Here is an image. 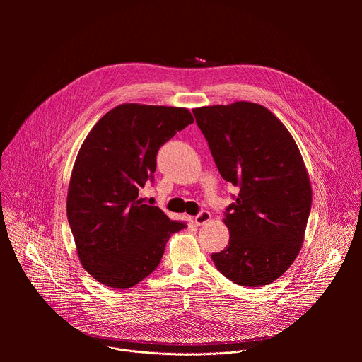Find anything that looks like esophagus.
<instances>
[{"label":"esophagus","mask_w":362,"mask_h":362,"mask_svg":"<svg viewBox=\"0 0 362 362\" xmlns=\"http://www.w3.org/2000/svg\"><path fill=\"white\" fill-rule=\"evenodd\" d=\"M212 219V215L208 212V211H202L199 215L194 216V223L197 226H202V225H206L209 221Z\"/></svg>","instance_id":"1"}]
</instances>
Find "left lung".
<instances>
[{
    "label": "left lung",
    "instance_id": "8db88e82",
    "mask_svg": "<svg viewBox=\"0 0 362 362\" xmlns=\"http://www.w3.org/2000/svg\"><path fill=\"white\" fill-rule=\"evenodd\" d=\"M221 176L239 186L225 212L230 238L214 253L221 274L242 286L276 281L300 250L313 189L282 122L249 101L193 109Z\"/></svg>",
    "mask_w": 362,
    "mask_h": 362
}]
</instances>
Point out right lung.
<instances>
[{"instance_id":"add662e5","label":"right lung","mask_w":362,"mask_h":362,"mask_svg":"<svg viewBox=\"0 0 362 362\" xmlns=\"http://www.w3.org/2000/svg\"><path fill=\"white\" fill-rule=\"evenodd\" d=\"M193 123L187 109L126 103L103 116L83 141L71 172L67 219L83 268L100 284L127 289L160 264L170 221L139 192L153 182L160 146Z\"/></svg>"}]
</instances>
